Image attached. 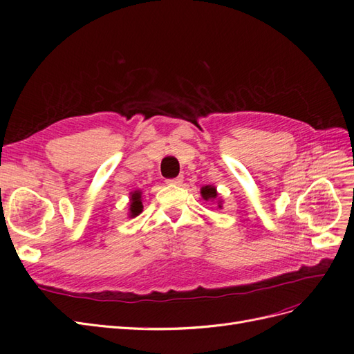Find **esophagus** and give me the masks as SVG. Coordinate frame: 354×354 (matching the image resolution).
<instances>
[{
  "label": "esophagus",
  "instance_id": "1",
  "mask_svg": "<svg viewBox=\"0 0 354 354\" xmlns=\"http://www.w3.org/2000/svg\"><path fill=\"white\" fill-rule=\"evenodd\" d=\"M167 185H173V186H180L181 183H183V176H178L176 178H168L165 180Z\"/></svg>",
  "mask_w": 354,
  "mask_h": 354
}]
</instances>
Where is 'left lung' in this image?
Returning <instances> with one entry per match:
<instances>
[{
	"label": "left lung",
	"mask_w": 354,
	"mask_h": 354,
	"mask_svg": "<svg viewBox=\"0 0 354 354\" xmlns=\"http://www.w3.org/2000/svg\"><path fill=\"white\" fill-rule=\"evenodd\" d=\"M201 195L205 201H218V194H217V189L214 186H203L201 189ZM218 208H221V201H218Z\"/></svg>",
	"instance_id": "8db88e82"
}]
</instances>
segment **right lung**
Wrapping results in <instances>:
<instances>
[{"mask_svg":"<svg viewBox=\"0 0 354 354\" xmlns=\"http://www.w3.org/2000/svg\"><path fill=\"white\" fill-rule=\"evenodd\" d=\"M130 214L128 217H137L138 214L143 211V203H142V192L140 190H134L130 194Z\"/></svg>","mask_w":354,"mask_h":354,"instance_id":"right-lung-1","label":"right lung"}]
</instances>
